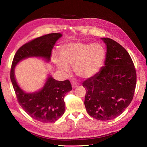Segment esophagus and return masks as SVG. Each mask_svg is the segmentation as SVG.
<instances>
[{
	"label": "esophagus",
	"mask_w": 147,
	"mask_h": 147,
	"mask_svg": "<svg viewBox=\"0 0 147 147\" xmlns=\"http://www.w3.org/2000/svg\"><path fill=\"white\" fill-rule=\"evenodd\" d=\"M78 86V84L76 82H73L72 83V88H75L76 87H77Z\"/></svg>",
	"instance_id": "obj_1"
}]
</instances>
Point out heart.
<instances>
[{
    "instance_id": "obj_1",
    "label": "heart",
    "mask_w": 147,
    "mask_h": 147,
    "mask_svg": "<svg viewBox=\"0 0 147 147\" xmlns=\"http://www.w3.org/2000/svg\"><path fill=\"white\" fill-rule=\"evenodd\" d=\"M105 55V49L100 43L70 42L60 47L59 56L54 53L52 61L62 72L69 74V66L73 65L78 77L89 79L99 72Z\"/></svg>"
}]
</instances>
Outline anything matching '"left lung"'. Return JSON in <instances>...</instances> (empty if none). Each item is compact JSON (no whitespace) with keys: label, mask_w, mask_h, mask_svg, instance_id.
I'll return each mask as SVG.
<instances>
[{"label":"left lung","mask_w":147,"mask_h":147,"mask_svg":"<svg viewBox=\"0 0 147 147\" xmlns=\"http://www.w3.org/2000/svg\"><path fill=\"white\" fill-rule=\"evenodd\" d=\"M106 45L104 66L83 83L86 94L84 105L91 117L102 121L121 115L131 102L136 84V72L130 55L120 44L101 38Z\"/></svg>","instance_id":"1"}]
</instances>
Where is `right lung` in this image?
Here are the masks:
<instances>
[{"instance_id": "right-lung-1", "label": "right lung", "mask_w": 147, "mask_h": 147, "mask_svg": "<svg viewBox=\"0 0 147 147\" xmlns=\"http://www.w3.org/2000/svg\"><path fill=\"white\" fill-rule=\"evenodd\" d=\"M62 36L60 33L49 34L24 44L16 51L12 63L10 78L18 101L30 117L44 123L55 122L63 116L65 112L64 96L72 90V85L68 80L57 81L48 74L40 90L27 92L18 84L15 68L20 62L29 57L42 58L48 63L53 48Z\"/></svg>"}]
</instances>
